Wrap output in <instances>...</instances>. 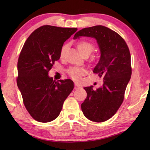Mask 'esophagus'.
Instances as JSON below:
<instances>
[{"instance_id": "1", "label": "esophagus", "mask_w": 150, "mask_h": 150, "mask_svg": "<svg viewBox=\"0 0 150 150\" xmlns=\"http://www.w3.org/2000/svg\"><path fill=\"white\" fill-rule=\"evenodd\" d=\"M75 90H78V89H80L81 88V86H79V84H75Z\"/></svg>"}]
</instances>
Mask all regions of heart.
<instances>
[{
  "label": "heart",
  "mask_w": 150,
  "mask_h": 150,
  "mask_svg": "<svg viewBox=\"0 0 150 150\" xmlns=\"http://www.w3.org/2000/svg\"><path fill=\"white\" fill-rule=\"evenodd\" d=\"M77 47L82 56H84L85 55H90L91 52L94 50L93 44L86 40L79 41L77 43ZM67 49H68V45L67 44L63 45L61 49H60V57L61 59H63L64 57ZM68 74L73 80L79 81L81 80L82 76H84L86 74V71L83 68H71L68 70Z\"/></svg>",
  "instance_id": "heart-1"
}]
</instances>
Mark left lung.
<instances>
[{
	"label": "left lung",
	"mask_w": 150,
	"mask_h": 150,
	"mask_svg": "<svg viewBox=\"0 0 150 150\" xmlns=\"http://www.w3.org/2000/svg\"><path fill=\"white\" fill-rule=\"evenodd\" d=\"M81 37L96 39L100 57L93 72L104 82L96 90L93 86L84 88L87 97L81 109L89 120L104 122L113 116L122 103L132 75L131 55L122 37L107 27L99 25L84 28L77 31L73 39Z\"/></svg>",
	"instance_id": "1"
}]
</instances>
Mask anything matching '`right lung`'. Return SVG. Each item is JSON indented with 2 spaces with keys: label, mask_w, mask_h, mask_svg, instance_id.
<instances>
[{
  "label": "right lung",
  "mask_w": 150,
  "mask_h": 150,
  "mask_svg": "<svg viewBox=\"0 0 150 150\" xmlns=\"http://www.w3.org/2000/svg\"><path fill=\"white\" fill-rule=\"evenodd\" d=\"M77 28L45 25L35 30L25 42L17 63V86L28 112L35 120L48 122L59 115L74 84L71 79L53 80L48 76L60 59L64 42Z\"/></svg>",
  "instance_id": "1"
}]
</instances>
